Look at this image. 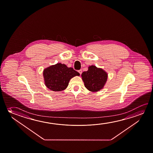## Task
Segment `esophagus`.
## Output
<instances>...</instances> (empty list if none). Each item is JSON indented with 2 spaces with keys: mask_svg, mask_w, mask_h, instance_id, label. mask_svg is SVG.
Instances as JSON below:
<instances>
[{
  "mask_svg": "<svg viewBox=\"0 0 153 153\" xmlns=\"http://www.w3.org/2000/svg\"><path fill=\"white\" fill-rule=\"evenodd\" d=\"M78 72H79V73L80 74V75H81V74H82V69L79 70V71H78Z\"/></svg>",
  "mask_w": 153,
  "mask_h": 153,
  "instance_id": "34e87169",
  "label": "esophagus"
}]
</instances>
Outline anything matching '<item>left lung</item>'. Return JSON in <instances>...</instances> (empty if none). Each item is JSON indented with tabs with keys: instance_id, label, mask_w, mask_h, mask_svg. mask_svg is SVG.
Here are the masks:
<instances>
[{
	"instance_id": "8db88e82",
	"label": "left lung",
	"mask_w": 153,
	"mask_h": 153,
	"mask_svg": "<svg viewBox=\"0 0 153 153\" xmlns=\"http://www.w3.org/2000/svg\"><path fill=\"white\" fill-rule=\"evenodd\" d=\"M82 77L87 89L91 92H98L105 85L108 74L101 68L91 66L88 71L82 73Z\"/></svg>"
}]
</instances>
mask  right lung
Wrapping results in <instances>:
<instances>
[{
	"mask_svg": "<svg viewBox=\"0 0 153 153\" xmlns=\"http://www.w3.org/2000/svg\"><path fill=\"white\" fill-rule=\"evenodd\" d=\"M79 73L73 68L59 63L46 68L43 71L45 84L53 91H61L68 86L71 78L79 76Z\"/></svg>",
	"mask_w": 153,
	"mask_h": 153,
	"instance_id": "add662e5",
	"label": "right lung"
}]
</instances>
